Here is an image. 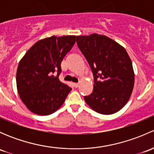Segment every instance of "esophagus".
<instances>
[{
    "label": "esophagus",
    "mask_w": 154,
    "mask_h": 154,
    "mask_svg": "<svg viewBox=\"0 0 154 154\" xmlns=\"http://www.w3.org/2000/svg\"><path fill=\"white\" fill-rule=\"evenodd\" d=\"M74 86L75 88H77V87H79V83H74Z\"/></svg>",
    "instance_id": "1"
}]
</instances>
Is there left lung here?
I'll return each mask as SVG.
<instances>
[{"instance_id":"obj_1","label":"left lung","mask_w":154,"mask_h":154,"mask_svg":"<svg viewBox=\"0 0 154 154\" xmlns=\"http://www.w3.org/2000/svg\"><path fill=\"white\" fill-rule=\"evenodd\" d=\"M76 38L94 75L92 93L85 96V101L100 114L117 112L127 103L134 86V71L128 54L123 46L104 35Z\"/></svg>"}]
</instances>
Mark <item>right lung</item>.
<instances>
[{"label": "right lung", "mask_w": 154, "mask_h": 154, "mask_svg": "<svg viewBox=\"0 0 154 154\" xmlns=\"http://www.w3.org/2000/svg\"><path fill=\"white\" fill-rule=\"evenodd\" d=\"M75 42L76 35L43 38L20 60L16 73L17 90L23 103L34 114L51 115L65 102L71 88L62 83L59 75L62 61Z\"/></svg>", "instance_id": "right-lung-1"}]
</instances>
